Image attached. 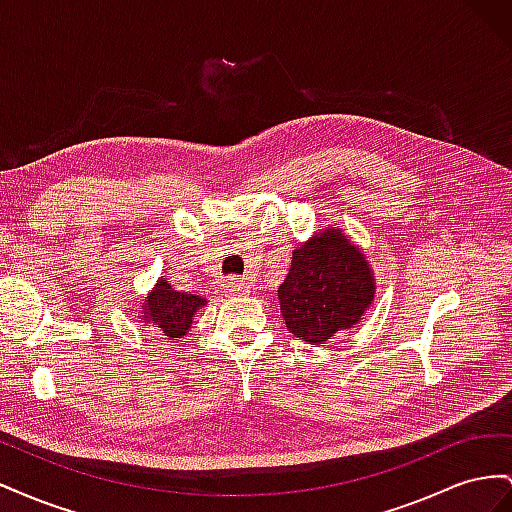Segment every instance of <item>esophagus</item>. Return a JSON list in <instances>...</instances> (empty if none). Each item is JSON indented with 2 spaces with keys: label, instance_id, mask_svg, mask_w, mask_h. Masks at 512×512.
<instances>
[{
  "label": "esophagus",
  "instance_id": "1",
  "mask_svg": "<svg viewBox=\"0 0 512 512\" xmlns=\"http://www.w3.org/2000/svg\"><path fill=\"white\" fill-rule=\"evenodd\" d=\"M247 288H250V284L241 280V277H228V280L224 282V290L228 294H243V292H247Z\"/></svg>",
  "mask_w": 512,
  "mask_h": 512
}]
</instances>
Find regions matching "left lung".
<instances>
[{"label": "left lung", "instance_id": "1", "mask_svg": "<svg viewBox=\"0 0 512 512\" xmlns=\"http://www.w3.org/2000/svg\"><path fill=\"white\" fill-rule=\"evenodd\" d=\"M374 294V271L365 254L339 228L322 230L297 247L277 288L288 331L314 346L352 329Z\"/></svg>", "mask_w": 512, "mask_h": 512}]
</instances>
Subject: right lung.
Segmentation results:
<instances>
[{"label":"right lung","instance_id":"1","mask_svg":"<svg viewBox=\"0 0 512 512\" xmlns=\"http://www.w3.org/2000/svg\"><path fill=\"white\" fill-rule=\"evenodd\" d=\"M205 303L207 299L175 290L166 282V277H162L141 305V320L149 327H156L164 339L175 342L190 331L194 314Z\"/></svg>","mask_w":512,"mask_h":512}]
</instances>
